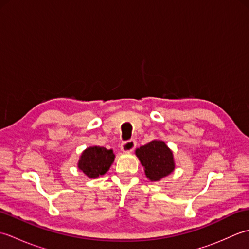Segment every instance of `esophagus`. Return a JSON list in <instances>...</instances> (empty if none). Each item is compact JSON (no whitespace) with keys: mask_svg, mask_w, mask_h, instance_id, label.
<instances>
[{"mask_svg":"<svg viewBox=\"0 0 249 249\" xmlns=\"http://www.w3.org/2000/svg\"><path fill=\"white\" fill-rule=\"evenodd\" d=\"M135 147H136V141L134 139L122 142V144H121V150L125 153L133 152L135 150Z\"/></svg>","mask_w":249,"mask_h":249,"instance_id":"obj_1","label":"esophagus"}]
</instances>
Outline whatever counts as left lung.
<instances>
[{
	"mask_svg": "<svg viewBox=\"0 0 249 249\" xmlns=\"http://www.w3.org/2000/svg\"><path fill=\"white\" fill-rule=\"evenodd\" d=\"M136 155L144 167L146 178L152 182L169 176L176 168L172 151L161 140H153L140 146L136 150Z\"/></svg>",
	"mask_w": 249,
	"mask_h": 249,
	"instance_id": "8db88e82",
	"label": "left lung"
}]
</instances>
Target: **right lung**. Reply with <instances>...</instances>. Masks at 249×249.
<instances>
[{
  "instance_id": "right-lung-1",
  "label": "right lung",
  "mask_w": 249,
  "mask_h": 249,
  "mask_svg": "<svg viewBox=\"0 0 249 249\" xmlns=\"http://www.w3.org/2000/svg\"><path fill=\"white\" fill-rule=\"evenodd\" d=\"M114 157L112 150L103 146H89L82 152L78 168L89 178H96L109 170Z\"/></svg>"
}]
</instances>
